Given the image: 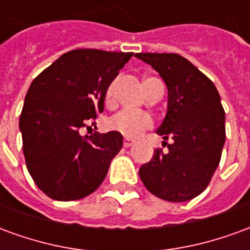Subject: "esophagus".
<instances>
[{
	"label": "esophagus",
	"instance_id": "34e87169",
	"mask_svg": "<svg viewBox=\"0 0 250 250\" xmlns=\"http://www.w3.org/2000/svg\"><path fill=\"white\" fill-rule=\"evenodd\" d=\"M134 145V141L132 139H128V138H125V141H123V146L125 147H131Z\"/></svg>",
	"mask_w": 250,
	"mask_h": 250
}]
</instances>
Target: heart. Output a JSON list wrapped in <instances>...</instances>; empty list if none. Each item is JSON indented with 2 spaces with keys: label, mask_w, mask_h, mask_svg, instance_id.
Returning a JSON list of instances; mask_svg holds the SVG:
<instances>
[{
  "label": "heart",
  "mask_w": 250,
  "mask_h": 250,
  "mask_svg": "<svg viewBox=\"0 0 250 250\" xmlns=\"http://www.w3.org/2000/svg\"><path fill=\"white\" fill-rule=\"evenodd\" d=\"M147 80L148 79H146L145 83ZM145 83H143V87H145ZM104 100H105L107 107H111L114 104V84H111L107 88ZM152 125H154V122L148 114H146V112H130V111H120L116 115H114L108 122L111 130L116 131L123 136H127V138L139 136L143 131L151 128Z\"/></svg>",
  "instance_id": "1"
}]
</instances>
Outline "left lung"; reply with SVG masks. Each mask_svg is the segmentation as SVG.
I'll list each match as a JSON object with an SVG mask.
<instances>
[{"mask_svg": "<svg viewBox=\"0 0 250 250\" xmlns=\"http://www.w3.org/2000/svg\"><path fill=\"white\" fill-rule=\"evenodd\" d=\"M161 75L168 91L167 114L157 130L168 151L157 148L139 170L146 188L170 202L204 191L220 165L225 143V111L209 77L177 53H136Z\"/></svg>", "mask_w": 250, "mask_h": 250, "instance_id": "left-lung-1", "label": "left lung"}]
</instances>
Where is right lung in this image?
Wrapping results in <instances>:
<instances>
[{
  "label": "right lung",
  "instance_id": "right-lung-1",
  "mask_svg": "<svg viewBox=\"0 0 250 250\" xmlns=\"http://www.w3.org/2000/svg\"><path fill=\"white\" fill-rule=\"evenodd\" d=\"M131 52L75 49L64 53L30 84L20 116L22 151L30 177L57 201H76L93 193L123 136L80 132L104 111V96Z\"/></svg>",
  "mask_w": 250,
  "mask_h": 250
}]
</instances>
